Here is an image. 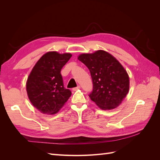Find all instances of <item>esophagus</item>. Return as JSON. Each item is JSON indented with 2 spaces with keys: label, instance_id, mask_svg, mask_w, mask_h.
<instances>
[{
  "label": "esophagus",
  "instance_id": "obj_1",
  "mask_svg": "<svg viewBox=\"0 0 160 160\" xmlns=\"http://www.w3.org/2000/svg\"><path fill=\"white\" fill-rule=\"evenodd\" d=\"M80 88H81V87H80L79 85H78L77 87H76V88H74L73 89H72V90H73V91H77V90L79 89H80Z\"/></svg>",
  "mask_w": 160,
  "mask_h": 160
}]
</instances>
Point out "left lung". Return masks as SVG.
Segmentation results:
<instances>
[{
  "mask_svg": "<svg viewBox=\"0 0 160 160\" xmlns=\"http://www.w3.org/2000/svg\"><path fill=\"white\" fill-rule=\"evenodd\" d=\"M78 59L90 71L93 81L90 99L101 109L118 107L129 89V76L123 67L113 56L103 50L81 54Z\"/></svg>",
  "mask_w": 160,
  "mask_h": 160,
  "instance_id": "1",
  "label": "left lung"
}]
</instances>
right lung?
<instances>
[{"mask_svg":"<svg viewBox=\"0 0 160 160\" xmlns=\"http://www.w3.org/2000/svg\"><path fill=\"white\" fill-rule=\"evenodd\" d=\"M72 57L56 51L43 55L34 66L27 81V92L34 107L45 114H55L71 95L64 88L61 69Z\"/></svg>","mask_w":160,"mask_h":160,"instance_id":"right-lung-1","label":"right lung"}]
</instances>
